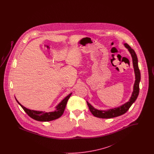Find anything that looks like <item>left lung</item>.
Wrapping results in <instances>:
<instances>
[{"label": "left lung", "mask_w": 154, "mask_h": 154, "mask_svg": "<svg viewBox=\"0 0 154 154\" xmlns=\"http://www.w3.org/2000/svg\"><path fill=\"white\" fill-rule=\"evenodd\" d=\"M125 47L128 50L132 56L133 60V66L134 68V71L135 74V82L133 86V91L132 96L128 102L125 103L123 105L117 107L107 110H99L95 109L91 104L88 102V107L91 113L96 117L100 118H111L120 116L126 112V111L129 109L132 104L134 102L137 98V96L139 94V83L141 79V75L140 72L139 68L138 66V59L134 51L132 48L127 44L125 43Z\"/></svg>", "instance_id": "1"}]
</instances>
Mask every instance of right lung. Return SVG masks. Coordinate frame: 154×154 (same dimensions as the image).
<instances>
[{
  "label": "right lung",
  "mask_w": 154,
  "mask_h": 154,
  "mask_svg": "<svg viewBox=\"0 0 154 154\" xmlns=\"http://www.w3.org/2000/svg\"><path fill=\"white\" fill-rule=\"evenodd\" d=\"M71 95H72V93L70 94L69 95L67 96L64 99H63L59 103L58 105L56 107L57 109L55 111L52 112H45L44 111L43 112V111L29 110L28 109H26L24 106H23L18 102V101L16 99H15L17 103L21 106V107L25 111V112L30 117L38 121L47 122V121H51L52 120L58 119L62 116L65 109L67 102Z\"/></svg>",
  "instance_id": "1"
}]
</instances>
